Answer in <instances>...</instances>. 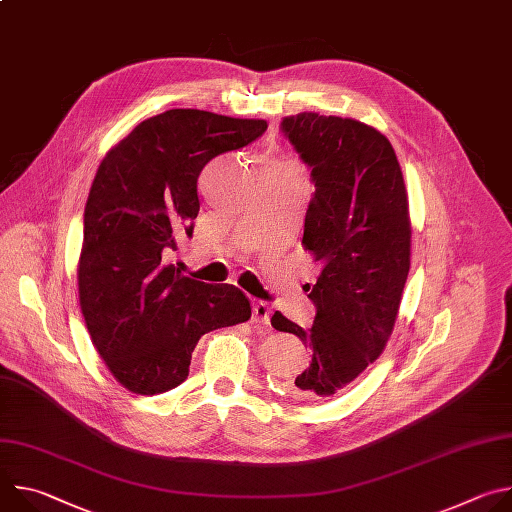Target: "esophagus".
<instances>
[{
  "instance_id": "obj_1",
  "label": "esophagus",
  "mask_w": 512,
  "mask_h": 512,
  "mask_svg": "<svg viewBox=\"0 0 512 512\" xmlns=\"http://www.w3.org/2000/svg\"><path fill=\"white\" fill-rule=\"evenodd\" d=\"M269 306L265 302H253V320L259 324H269Z\"/></svg>"
}]
</instances>
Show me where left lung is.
<instances>
[{
  "label": "left lung",
  "mask_w": 512,
  "mask_h": 512,
  "mask_svg": "<svg viewBox=\"0 0 512 512\" xmlns=\"http://www.w3.org/2000/svg\"><path fill=\"white\" fill-rule=\"evenodd\" d=\"M281 131L312 170L302 245L322 265L308 285L316 306L304 330L275 312L271 326L310 346V367L287 383L302 401L340 393L385 350L411 267V221L391 141L348 117L298 113Z\"/></svg>",
  "instance_id": "left-lung-1"
}]
</instances>
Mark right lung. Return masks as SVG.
<instances>
[{
	"instance_id": "right-lung-1",
	"label": "right lung",
	"mask_w": 512,
	"mask_h": 512,
	"mask_svg": "<svg viewBox=\"0 0 512 512\" xmlns=\"http://www.w3.org/2000/svg\"><path fill=\"white\" fill-rule=\"evenodd\" d=\"M265 129L263 119L170 109L135 125L97 170L85 206L79 302L99 356L135 395L182 385L202 334L251 318L239 287L190 279L166 257L178 237H192L202 168Z\"/></svg>"
}]
</instances>
